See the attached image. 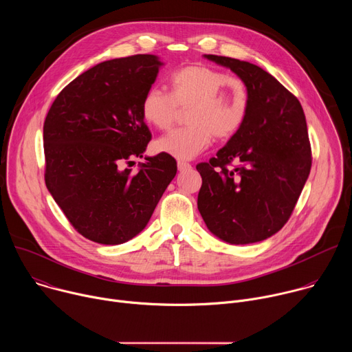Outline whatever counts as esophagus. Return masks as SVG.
Here are the masks:
<instances>
[{
    "label": "esophagus",
    "instance_id": "1",
    "mask_svg": "<svg viewBox=\"0 0 352 352\" xmlns=\"http://www.w3.org/2000/svg\"><path fill=\"white\" fill-rule=\"evenodd\" d=\"M177 166H178V170H179V171H186V170H190V168H192V166H190L189 163H185V162H178Z\"/></svg>",
    "mask_w": 352,
    "mask_h": 352
}]
</instances>
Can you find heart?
Segmentation results:
<instances>
[{
    "label": "heart",
    "instance_id": "1",
    "mask_svg": "<svg viewBox=\"0 0 352 352\" xmlns=\"http://www.w3.org/2000/svg\"><path fill=\"white\" fill-rule=\"evenodd\" d=\"M189 109L188 128L173 131L155 142L159 153L190 160L219 139L234 136L245 124L249 94L245 83L204 64L177 69L170 76V93L150 87L140 104L143 120L160 131L170 129L179 110Z\"/></svg>",
    "mask_w": 352,
    "mask_h": 352
}]
</instances>
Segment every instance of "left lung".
Listing matches in <instances>:
<instances>
[{
    "mask_svg": "<svg viewBox=\"0 0 352 352\" xmlns=\"http://www.w3.org/2000/svg\"><path fill=\"white\" fill-rule=\"evenodd\" d=\"M205 58L231 69L246 86L243 126L209 163L196 166L202 186L197 209L221 241H263L288 221L309 177L312 157L302 106L261 67L230 57ZM236 162L234 170L226 166Z\"/></svg>",
    "mask_w": 352,
    "mask_h": 352,
    "instance_id": "left-lung-1",
    "label": "left lung"
}]
</instances>
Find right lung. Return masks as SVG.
I'll return each instance as SVG.
<instances>
[{"label":"right lung","mask_w":352,"mask_h":352,"mask_svg":"<svg viewBox=\"0 0 352 352\" xmlns=\"http://www.w3.org/2000/svg\"><path fill=\"white\" fill-rule=\"evenodd\" d=\"M162 65L153 54L100 63L65 86L45 117L47 189L93 242L136 236L177 174V162L163 153L144 156L136 174L125 168L152 139L140 104Z\"/></svg>","instance_id":"right-lung-1"}]
</instances>
